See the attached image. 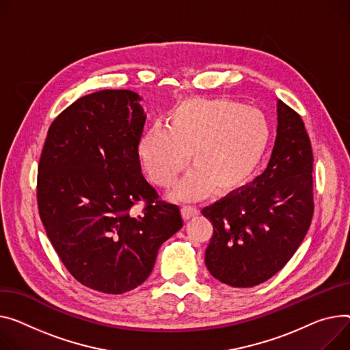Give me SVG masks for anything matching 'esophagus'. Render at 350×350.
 I'll list each match as a JSON object with an SVG mask.
<instances>
[{
    "label": "esophagus",
    "mask_w": 350,
    "mask_h": 350,
    "mask_svg": "<svg viewBox=\"0 0 350 350\" xmlns=\"http://www.w3.org/2000/svg\"><path fill=\"white\" fill-rule=\"evenodd\" d=\"M198 209L196 206H190V205H185L181 208V215L184 219H191L194 217L198 215Z\"/></svg>",
    "instance_id": "1"
}]
</instances>
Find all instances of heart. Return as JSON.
Instances as JSON below:
<instances>
[{
    "instance_id": "1",
    "label": "heart",
    "mask_w": 350,
    "mask_h": 350,
    "mask_svg": "<svg viewBox=\"0 0 350 350\" xmlns=\"http://www.w3.org/2000/svg\"><path fill=\"white\" fill-rule=\"evenodd\" d=\"M270 142L266 116L230 100L190 98L169 113L167 129H148L137 154L149 178L167 189L189 165L194 167L173 191L181 201L209 193L239 191L258 169Z\"/></svg>"
}]
</instances>
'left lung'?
<instances>
[{
  "instance_id": "left-lung-1",
  "label": "left lung",
  "mask_w": 350,
  "mask_h": 350,
  "mask_svg": "<svg viewBox=\"0 0 350 350\" xmlns=\"http://www.w3.org/2000/svg\"><path fill=\"white\" fill-rule=\"evenodd\" d=\"M312 148L301 116L277 100V136L266 170L202 209L214 225L209 273L232 287L258 286L293 258L314 214Z\"/></svg>"
}]
</instances>
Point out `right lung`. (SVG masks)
I'll return each instance as SVG.
<instances>
[{"label": "right lung", "mask_w": 350, "mask_h": 350, "mask_svg": "<svg viewBox=\"0 0 350 350\" xmlns=\"http://www.w3.org/2000/svg\"><path fill=\"white\" fill-rule=\"evenodd\" d=\"M131 90L79 98L49 128L38 169L46 235L77 282L105 294L141 286L159 247L183 226L180 208L157 201L139 163L146 113ZM148 204L137 217L130 208Z\"/></svg>", "instance_id": "obj_1"}]
</instances>
